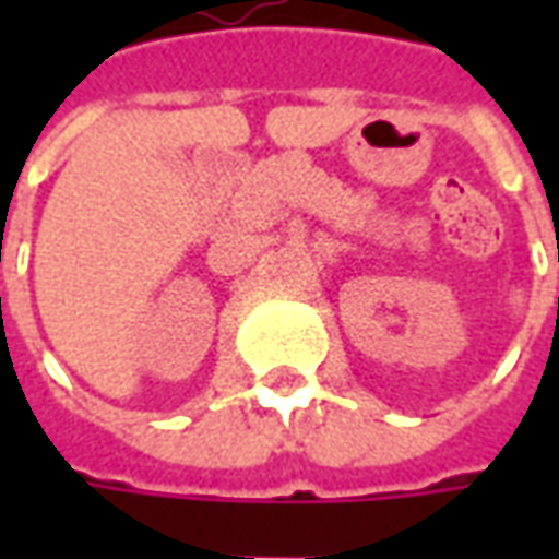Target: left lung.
Segmentation results:
<instances>
[{
	"label": "left lung",
	"instance_id": "1",
	"mask_svg": "<svg viewBox=\"0 0 559 559\" xmlns=\"http://www.w3.org/2000/svg\"><path fill=\"white\" fill-rule=\"evenodd\" d=\"M557 258H559V254H557Z\"/></svg>",
	"mask_w": 559,
	"mask_h": 559
}]
</instances>
